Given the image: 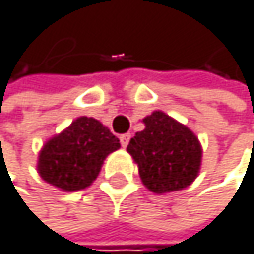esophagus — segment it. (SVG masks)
Segmentation results:
<instances>
[{"label": "esophagus", "mask_w": 254, "mask_h": 254, "mask_svg": "<svg viewBox=\"0 0 254 254\" xmlns=\"http://www.w3.org/2000/svg\"><path fill=\"white\" fill-rule=\"evenodd\" d=\"M129 138H131V134H122V135H120V143H122V146H123V148L128 146Z\"/></svg>", "instance_id": "34e87169"}]
</instances>
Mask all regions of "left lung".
<instances>
[{"instance_id":"obj_1","label":"left lung","mask_w":254,"mask_h":254,"mask_svg":"<svg viewBox=\"0 0 254 254\" xmlns=\"http://www.w3.org/2000/svg\"><path fill=\"white\" fill-rule=\"evenodd\" d=\"M128 152L138 166L143 185L156 194L190 187L199 174L202 146L196 134L162 111L143 119Z\"/></svg>"}]
</instances>
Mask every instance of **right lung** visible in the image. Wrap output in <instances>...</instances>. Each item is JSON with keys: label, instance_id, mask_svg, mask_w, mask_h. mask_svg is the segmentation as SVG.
<instances>
[{"label": "right lung", "instance_id": "1", "mask_svg": "<svg viewBox=\"0 0 254 254\" xmlns=\"http://www.w3.org/2000/svg\"><path fill=\"white\" fill-rule=\"evenodd\" d=\"M119 148V138L106 126L92 117H78L44 143L37 170L48 184L78 191L94 182L103 160Z\"/></svg>", "mask_w": 254, "mask_h": 254}]
</instances>
